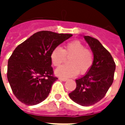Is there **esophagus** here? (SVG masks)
Segmentation results:
<instances>
[{
    "mask_svg": "<svg viewBox=\"0 0 125 125\" xmlns=\"http://www.w3.org/2000/svg\"><path fill=\"white\" fill-rule=\"evenodd\" d=\"M59 80H61V81H63V82H66L67 80H68V79L62 78H59Z\"/></svg>",
    "mask_w": 125,
    "mask_h": 125,
    "instance_id": "1",
    "label": "esophagus"
}]
</instances>
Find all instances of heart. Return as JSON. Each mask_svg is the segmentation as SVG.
<instances>
[{
	"instance_id": "obj_1",
	"label": "heart",
	"mask_w": 125,
	"mask_h": 125,
	"mask_svg": "<svg viewBox=\"0 0 125 125\" xmlns=\"http://www.w3.org/2000/svg\"><path fill=\"white\" fill-rule=\"evenodd\" d=\"M65 56L70 57L68 62L70 65L60 66L55 70V74L62 78L75 77L80 72L87 73L92 67L94 62L92 52L86 49V46L78 40L71 41L62 49L56 47L50 54V60L54 66L61 65L65 59Z\"/></svg>"
}]
</instances>
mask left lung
<instances>
[{
    "label": "left lung",
    "instance_id": "8db88e82",
    "mask_svg": "<svg viewBox=\"0 0 125 125\" xmlns=\"http://www.w3.org/2000/svg\"><path fill=\"white\" fill-rule=\"evenodd\" d=\"M94 55V62L84 76L76 80V88L69 94L77 104L88 106L103 98L114 80L116 65L112 55L98 40L84 36Z\"/></svg>",
    "mask_w": 125,
    "mask_h": 125
}]
</instances>
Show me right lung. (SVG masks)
Segmentation results:
<instances>
[{"label":"right lung","mask_w":125,"mask_h":125,"mask_svg":"<svg viewBox=\"0 0 125 125\" xmlns=\"http://www.w3.org/2000/svg\"><path fill=\"white\" fill-rule=\"evenodd\" d=\"M72 36L39 31L15 48L8 61L7 78L19 100L33 106L46 99L57 80L53 76L51 52Z\"/></svg>","instance_id":"right-lung-1"}]
</instances>
